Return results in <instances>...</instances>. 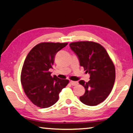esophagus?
<instances>
[{
  "label": "esophagus",
  "instance_id": "obj_1",
  "mask_svg": "<svg viewBox=\"0 0 133 133\" xmlns=\"http://www.w3.org/2000/svg\"><path fill=\"white\" fill-rule=\"evenodd\" d=\"M70 84L72 85H73V86L77 85L78 84V82H77V81H70Z\"/></svg>",
  "mask_w": 133,
  "mask_h": 133
}]
</instances>
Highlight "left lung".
Returning <instances> with one entry per match:
<instances>
[{
  "label": "left lung",
  "mask_w": 133,
  "mask_h": 133,
  "mask_svg": "<svg viewBox=\"0 0 133 133\" xmlns=\"http://www.w3.org/2000/svg\"><path fill=\"white\" fill-rule=\"evenodd\" d=\"M70 48L78 56L80 66L90 75L88 82L79 81L85 92L79 97L88 106H96L105 100L112 91L115 80V68L104 48L91 41L70 43Z\"/></svg>",
  "instance_id": "1"
}]
</instances>
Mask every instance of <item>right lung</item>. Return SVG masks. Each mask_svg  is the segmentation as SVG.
Returning <instances> with one entry per match:
<instances>
[{
	"instance_id": "1",
	"label": "right lung",
	"mask_w": 133,
	"mask_h": 133,
	"mask_svg": "<svg viewBox=\"0 0 133 133\" xmlns=\"http://www.w3.org/2000/svg\"><path fill=\"white\" fill-rule=\"evenodd\" d=\"M67 43L42 42L31 49L24 62L21 82L29 100L41 108H49L58 100L59 94L69 84L68 79L52 77L49 69L55 55Z\"/></svg>"
}]
</instances>
